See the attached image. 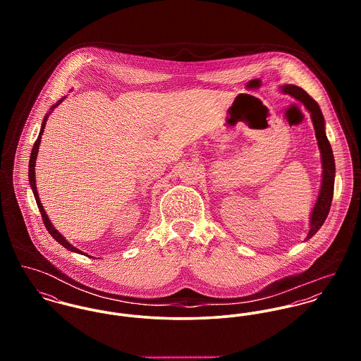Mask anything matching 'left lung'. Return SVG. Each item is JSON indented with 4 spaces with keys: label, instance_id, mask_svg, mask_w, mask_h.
<instances>
[{
    "label": "left lung",
    "instance_id": "left-lung-1",
    "mask_svg": "<svg viewBox=\"0 0 361 361\" xmlns=\"http://www.w3.org/2000/svg\"><path fill=\"white\" fill-rule=\"evenodd\" d=\"M282 92L293 96L296 100L303 103V105L309 109L312 123H314V129H315V136L318 140V147L321 152V158H322V168H324L322 185H321L318 200H317L315 207L312 209V214H311V225H310V232L307 235V239H310L322 226L324 221L328 216L329 208H331L332 197H334V183H335V159H334L331 145L325 135L324 116H322V112H321L317 102L311 96H309L302 87H298L293 85L283 86Z\"/></svg>",
    "mask_w": 361,
    "mask_h": 361
}]
</instances>
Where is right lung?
Here are the masks:
<instances>
[{
	"label": "right lung",
	"mask_w": 361,
	"mask_h": 361,
	"mask_svg": "<svg viewBox=\"0 0 361 361\" xmlns=\"http://www.w3.org/2000/svg\"><path fill=\"white\" fill-rule=\"evenodd\" d=\"M63 100V99H62ZM62 100H59L58 103L55 104L52 108H55L56 105L59 103H62ZM46 122H47V116L44 118V122H43V125H42V130H40V133H39V137H37V140L35 142V146H33V149H32V154H30V161H29V180H30V186H32V189H33V193H35V199H36V203H37V207H39V209H40V214H42V218H43V222H44V225H46V228H47V231H49V233L51 235L52 238L59 243V245H62L65 249H68V250H72V252H76V253H82L80 250H78L76 247H73L69 242H66L65 239H63V236L52 226L51 222H50V219H49V216H47V214H46V211H44V208L42 206V203H40V199H39V195H37V188H36V178H35V164H36V157H37V153H39V146H40V140H42V133H43V130H44V126H46Z\"/></svg>",
	"instance_id": "obj_1"
}]
</instances>
